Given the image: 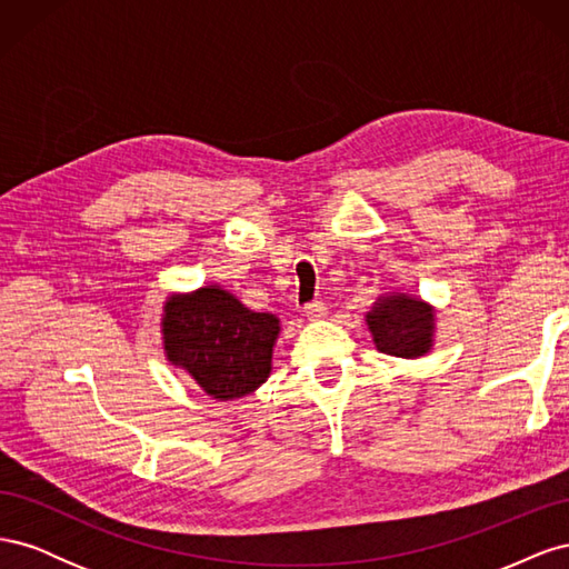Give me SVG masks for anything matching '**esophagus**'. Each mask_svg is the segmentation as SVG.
<instances>
[{"label": "esophagus", "instance_id": "obj_1", "mask_svg": "<svg viewBox=\"0 0 569 569\" xmlns=\"http://www.w3.org/2000/svg\"><path fill=\"white\" fill-rule=\"evenodd\" d=\"M303 313L308 320H322L327 316V306L322 301H311L303 306Z\"/></svg>", "mask_w": 569, "mask_h": 569}]
</instances>
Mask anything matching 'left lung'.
<instances>
[{
    "instance_id": "obj_1",
    "label": "left lung",
    "mask_w": 569,
    "mask_h": 569,
    "mask_svg": "<svg viewBox=\"0 0 569 569\" xmlns=\"http://www.w3.org/2000/svg\"><path fill=\"white\" fill-rule=\"evenodd\" d=\"M377 351L396 358H420L432 349L435 308L408 295H389L375 301L366 316Z\"/></svg>"
}]
</instances>
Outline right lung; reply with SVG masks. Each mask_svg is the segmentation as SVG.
<instances>
[{"label": "right lung", "instance_id": "1", "mask_svg": "<svg viewBox=\"0 0 569 569\" xmlns=\"http://www.w3.org/2000/svg\"><path fill=\"white\" fill-rule=\"evenodd\" d=\"M161 332L170 363L184 368L213 399L230 401L268 380L280 320L249 311L230 291L211 284L170 297Z\"/></svg>", "mask_w": 569, "mask_h": 569}]
</instances>
